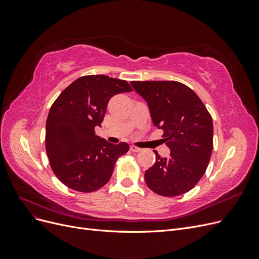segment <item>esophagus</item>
<instances>
[{"label":"esophagus","mask_w":259,"mask_h":259,"mask_svg":"<svg viewBox=\"0 0 259 259\" xmlns=\"http://www.w3.org/2000/svg\"><path fill=\"white\" fill-rule=\"evenodd\" d=\"M130 149H131V151H133V152H139V151H142V149L138 148L137 146H134V145H132Z\"/></svg>","instance_id":"obj_1"}]
</instances>
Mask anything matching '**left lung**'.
Instances as JSON below:
<instances>
[{
	"label": "left lung",
	"instance_id": "1",
	"mask_svg": "<svg viewBox=\"0 0 259 259\" xmlns=\"http://www.w3.org/2000/svg\"><path fill=\"white\" fill-rule=\"evenodd\" d=\"M149 106L155 127L163 131L168 158L155 153L145 171L147 186L163 197L191 190L204 175L213 151V120L190 88L177 81H132Z\"/></svg>",
	"mask_w": 259,
	"mask_h": 259
}]
</instances>
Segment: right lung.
<instances>
[{"label":"right lung","mask_w":259,"mask_h":259,"mask_svg":"<svg viewBox=\"0 0 259 259\" xmlns=\"http://www.w3.org/2000/svg\"><path fill=\"white\" fill-rule=\"evenodd\" d=\"M130 84L104 74L84 75L54 101L46 120L45 149L54 174L68 188L93 192L104 187L114 164L130 149L95 135L107 105L116 94L132 92Z\"/></svg>","instance_id":"obj_1"}]
</instances>
